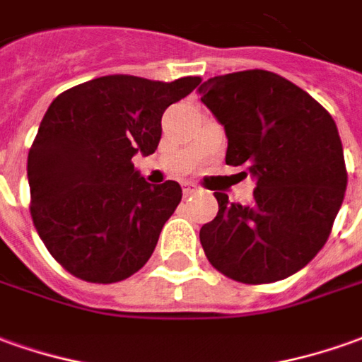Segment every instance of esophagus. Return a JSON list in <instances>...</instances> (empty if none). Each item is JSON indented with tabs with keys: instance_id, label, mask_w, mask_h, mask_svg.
Segmentation results:
<instances>
[{
	"instance_id": "1",
	"label": "esophagus",
	"mask_w": 362,
	"mask_h": 362,
	"mask_svg": "<svg viewBox=\"0 0 362 362\" xmlns=\"http://www.w3.org/2000/svg\"><path fill=\"white\" fill-rule=\"evenodd\" d=\"M182 190H184V196H190V194H196V192H198V186L192 184V182H184V184H182Z\"/></svg>"
}]
</instances>
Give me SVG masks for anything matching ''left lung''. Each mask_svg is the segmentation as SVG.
Here are the masks:
<instances>
[{"label":"left lung","instance_id":"left-lung-1","mask_svg":"<svg viewBox=\"0 0 362 362\" xmlns=\"http://www.w3.org/2000/svg\"><path fill=\"white\" fill-rule=\"evenodd\" d=\"M200 100L228 136L226 164L255 180L247 206L216 192L218 216L200 242L210 264L242 284L297 274L325 245L346 190L333 117L281 75L253 69L208 78Z\"/></svg>","mask_w":362,"mask_h":362}]
</instances>
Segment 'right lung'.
Instances as JSON below:
<instances>
[{
	"mask_svg": "<svg viewBox=\"0 0 362 362\" xmlns=\"http://www.w3.org/2000/svg\"><path fill=\"white\" fill-rule=\"evenodd\" d=\"M200 81L107 75L49 105L27 156L31 218L69 274L115 284L148 262L182 188L174 180L148 184L132 156L158 148L164 110Z\"/></svg>",
	"mask_w": 362,
	"mask_h": 362,
	"instance_id": "obj_1",
	"label": "right lung"
}]
</instances>
